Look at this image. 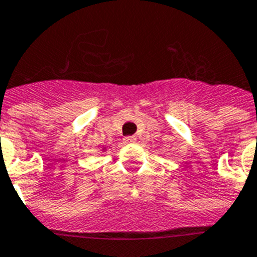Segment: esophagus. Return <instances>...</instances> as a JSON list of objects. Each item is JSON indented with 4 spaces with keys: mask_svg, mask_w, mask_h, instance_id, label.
<instances>
[{
    "mask_svg": "<svg viewBox=\"0 0 257 257\" xmlns=\"http://www.w3.org/2000/svg\"><path fill=\"white\" fill-rule=\"evenodd\" d=\"M124 142H126V143H135V142H137V138H135V137H127L126 139H124Z\"/></svg>",
    "mask_w": 257,
    "mask_h": 257,
    "instance_id": "1",
    "label": "esophagus"
}]
</instances>
